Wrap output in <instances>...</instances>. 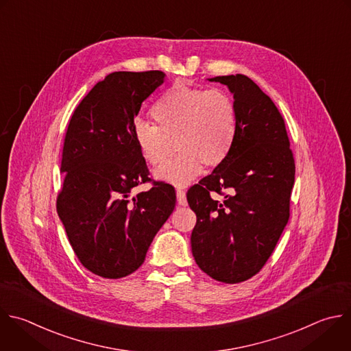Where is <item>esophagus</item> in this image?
<instances>
[{"label":"esophagus","mask_w":351,"mask_h":351,"mask_svg":"<svg viewBox=\"0 0 351 351\" xmlns=\"http://www.w3.org/2000/svg\"><path fill=\"white\" fill-rule=\"evenodd\" d=\"M176 198H178V204L179 205H187V199H186V193H184V190H182V189H178L176 190Z\"/></svg>","instance_id":"1"}]
</instances>
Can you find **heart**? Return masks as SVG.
Returning a JSON list of instances; mask_svg holds the SVG:
<instances>
[{"label": "heart", "mask_w": 351, "mask_h": 351, "mask_svg": "<svg viewBox=\"0 0 351 351\" xmlns=\"http://www.w3.org/2000/svg\"><path fill=\"white\" fill-rule=\"evenodd\" d=\"M152 115L157 125L138 120L132 138L142 157L152 165L164 164L171 142L179 152L156 171L157 178L186 184L206 167H217L228 156L237 132V110L220 89L175 84L156 101Z\"/></svg>", "instance_id": "b5f03b06"}]
</instances>
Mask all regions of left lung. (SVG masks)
<instances>
[{"label": "left lung", "mask_w": 351, "mask_h": 351, "mask_svg": "<svg viewBox=\"0 0 351 351\" xmlns=\"http://www.w3.org/2000/svg\"><path fill=\"white\" fill-rule=\"evenodd\" d=\"M209 81L234 95L237 132L226 160L187 191L197 215L191 252L209 277L239 284L262 270L288 223L295 160L281 112L251 78Z\"/></svg>", "instance_id": "8db88e82"}]
</instances>
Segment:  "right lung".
Returning a JSON list of instances; mask_svg holds the SVG:
<instances>
[{"mask_svg": "<svg viewBox=\"0 0 351 351\" xmlns=\"http://www.w3.org/2000/svg\"><path fill=\"white\" fill-rule=\"evenodd\" d=\"M164 78L158 70L108 74L67 127L56 210L81 265L103 278L136 271L175 208V189L164 182L130 198L132 189L152 182L132 138L135 117Z\"/></svg>", "mask_w": 351, "mask_h": 351, "instance_id": "add662e5", "label": "right lung"}]
</instances>
